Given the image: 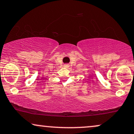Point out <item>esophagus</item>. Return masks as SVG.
I'll use <instances>...</instances> for the list:
<instances>
[{
    "label": "esophagus",
    "instance_id": "34e87169",
    "mask_svg": "<svg viewBox=\"0 0 134 134\" xmlns=\"http://www.w3.org/2000/svg\"><path fill=\"white\" fill-rule=\"evenodd\" d=\"M64 67H66V68H68V67H69V64H64Z\"/></svg>",
    "mask_w": 134,
    "mask_h": 134
}]
</instances>
